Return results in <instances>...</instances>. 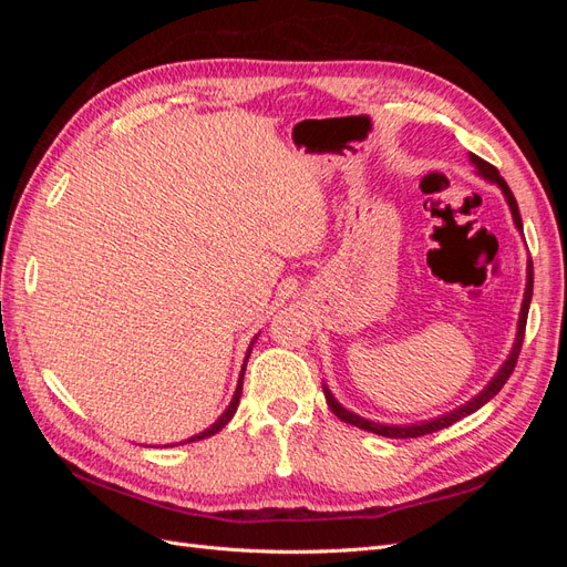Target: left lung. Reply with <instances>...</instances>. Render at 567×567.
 Returning <instances> with one entry per match:
<instances>
[{
    "instance_id": "8db88e82",
    "label": "left lung",
    "mask_w": 567,
    "mask_h": 567,
    "mask_svg": "<svg viewBox=\"0 0 567 567\" xmlns=\"http://www.w3.org/2000/svg\"><path fill=\"white\" fill-rule=\"evenodd\" d=\"M471 163L477 167V175H480V177H483V179H487V182H492V184H496V186L502 188V194L506 196V203H508V208H511L513 221H516L518 231H523V219H520L518 203H516V198H513L511 188H508V184L504 182V177L499 175V169H496L494 165H489L487 161L477 158L475 153H471ZM529 300H532V260H527V286H525V298H523V307H520L518 333H516V342H513V350H511L508 359H506V362H504V367H502L499 371H496L494 379H492V381L485 385V390H483V392H477L473 400H468L466 404H461L458 409L450 411V414L437 416V419H431V421H423V423H411V425H385V423H375V421H369V419H362V416L352 414V411H350V409H346V406H342V404H340V402L333 398L331 390L323 385L326 404L331 406V411H333V414H336L340 421H346V423H350V425L362 427V431H369V433H375V435H383V437L406 440V437H421V435H427V433L442 431V427H447V425H452V423L461 421L463 416H468V414H473V411H477V409L483 406V404H487V402L494 398V394L504 388V383L508 381V375L513 373V369H516L518 354H520V348H523V338H525V323H527V312H529Z\"/></svg>"
}]
</instances>
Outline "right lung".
<instances>
[{
	"instance_id": "obj_1",
	"label": "right lung",
	"mask_w": 567,
	"mask_h": 567,
	"mask_svg": "<svg viewBox=\"0 0 567 567\" xmlns=\"http://www.w3.org/2000/svg\"><path fill=\"white\" fill-rule=\"evenodd\" d=\"M252 342H255V338H252ZM252 342H250V348H248V352H246V362H248V357H250V350H252ZM246 362H244V367H241V379H238V385H236V392H234V398H231V402H229V406L225 409V414H221L208 431H203V433H198V435H194V437H188V440H184V442H198V440H205V437H210V435H215V433H219L221 427H225L229 421H231V416L236 414V406H238V400H241V392H244V373H246ZM184 442H179V444H184Z\"/></svg>"
}]
</instances>
